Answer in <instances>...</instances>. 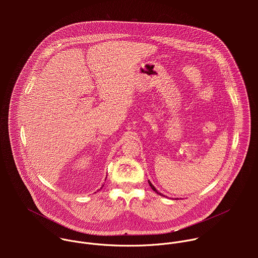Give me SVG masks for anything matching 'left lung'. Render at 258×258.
<instances>
[{
  "mask_svg": "<svg viewBox=\"0 0 258 258\" xmlns=\"http://www.w3.org/2000/svg\"><path fill=\"white\" fill-rule=\"evenodd\" d=\"M148 182H149V185H150V187H151V189H152V190H153V191H155V192H156V193H157V194H159V195H161V196H163V195H162V194H161V193H159V192H158V191H157V190H156V189H155V187H154V186H153V185H152V182H151V181H150V180H148Z\"/></svg>",
  "mask_w": 258,
  "mask_h": 258,
  "instance_id": "left-lung-1",
  "label": "left lung"
}]
</instances>
